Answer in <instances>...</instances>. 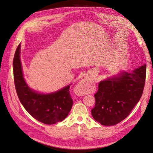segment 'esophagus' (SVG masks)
Here are the masks:
<instances>
[{"label":"esophagus","mask_w":153,"mask_h":153,"mask_svg":"<svg viewBox=\"0 0 153 153\" xmlns=\"http://www.w3.org/2000/svg\"><path fill=\"white\" fill-rule=\"evenodd\" d=\"M94 87L93 85L90 84L89 81L86 78L82 79L79 83L77 84L76 89L78 93L80 94H85L88 93H91L93 91Z\"/></svg>","instance_id":"esophagus-1"}]
</instances>
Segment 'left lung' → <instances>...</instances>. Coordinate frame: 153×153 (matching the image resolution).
Returning <instances> with one entry per match:
<instances>
[{
	"instance_id": "1",
	"label": "left lung",
	"mask_w": 153,
	"mask_h": 153,
	"mask_svg": "<svg viewBox=\"0 0 153 153\" xmlns=\"http://www.w3.org/2000/svg\"><path fill=\"white\" fill-rule=\"evenodd\" d=\"M146 76L144 64L131 73L124 71L100 82L91 110L93 118L104 126H113L126 118L141 98Z\"/></svg>"
}]
</instances>
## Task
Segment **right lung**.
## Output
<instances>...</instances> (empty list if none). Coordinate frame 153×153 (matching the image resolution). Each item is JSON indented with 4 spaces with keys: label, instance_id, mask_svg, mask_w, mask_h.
I'll return each instance as SVG.
<instances>
[{
    "label": "right lung",
    "instance_id": "right-lung-1",
    "mask_svg": "<svg viewBox=\"0 0 153 153\" xmlns=\"http://www.w3.org/2000/svg\"><path fill=\"white\" fill-rule=\"evenodd\" d=\"M20 45L18 46L13 59V75L18 98L25 109L38 121L53 124L62 121L70 112L73 100L69 86L51 94H39L27 85L22 73L20 59Z\"/></svg>",
    "mask_w": 153,
    "mask_h": 153
}]
</instances>
